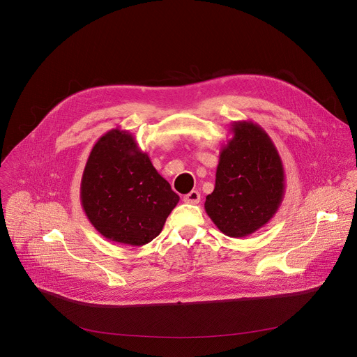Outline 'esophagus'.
I'll use <instances>...</instances> for the list:
<instances>
[{"mask_svg":"<svg viewBox=\"0 0 357 357\" xmlns=\"http://www.w3.org/2000/svg\"><path fill=\"white\" fill-rule=\"evenodd\" d=\"M183 200L186 203H192V205H196V203H199V200H200V193L197 190H192V192H189L183 196Z\"/></svg>","mask_w":357,"mask_h":357,"instance_id":"obj_1","label":"esophagus"}]
</instances>
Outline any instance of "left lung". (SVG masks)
<instances>
[{"instance_id": "obj_1", "label": "left lung", "mask_w": 357, "mask_h": 357, "mask_svg": "<svg viewBox=\"0 0 357 357\" xmlns=\"http://www.w3.org/2000/svg\"><path fill=\"white\" fill-rule=\"evenodd\" d=\"M220 148L215 189L205 211L229 237H245L264 227L285 193V171L270 135L250 120L230 126Z\"/></svg>"}]
</instances>
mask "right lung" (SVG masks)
<instances>
[{"instance_id": "add662e5", "label": "right lung", "mask_w": 357, "mask_h": 357, "mask_svg": "<svg viewBox=\"0 0 357 357\" xmlns=\"http://www.w3.org/2000/svg\"><path fill=\"white\" fill-rule=\"evenodd\" d=\"M82 208L107 240L144 245L162 230L179 196L152 165L135 137L120 128L101 135L87 158Z\"/></svg>"}]
</instances>
